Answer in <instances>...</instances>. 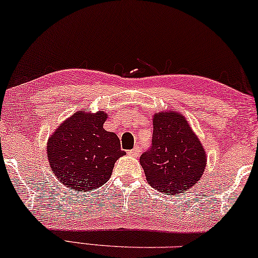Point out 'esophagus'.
Listing matches in <instances>:
<instances>
[{"mask_svg":"<svg viewBox=\"0 0 258 258\" xmlns=\"http://www.w3.org/2000/svg\"><path fill=\"white\" fill-rule=\"evenodd\" d=\"M128 154H129V156H133V157L138 156V154H140V148H138V146H135L133 150L128 151Z\"/></svg>","mask_w":258,"mask_h":258,"instance_id":"1","label":"esophagus"}]
</instances>
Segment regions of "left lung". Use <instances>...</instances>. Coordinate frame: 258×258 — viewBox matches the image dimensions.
I'll use <instances>...</instances> for the list:
<instances>
[{"mask_svg": "<svg viewBox=\"0 0 258 258\" xmlns=\"http://www.w3.org/2000/svg\"><path fill=\"white\" fill-rule=\"evenodd\" d=\"M152 122V146L140 159L146 181L166 195L187 191L207 167L203 145L181 113H156Z\"/></svg>", "mask_w": 258, "mask_h": 258, "instance_id": "obj_1", "label": "left lung"}]
</instances>
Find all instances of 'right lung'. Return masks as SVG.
Listing matches in <instances>:
<instances>
[{
    "instance_id": "right-lung-1",
    "label": "right lung",
    "mask_w": 258,
    "mask_h": 258,
    "mask_svg": "<svg viewBox=\"0 0 258 258\" xmlns=\"http://www.w3.org/2000/svg\"><path fill=\"white\" fill-rule=\"evenodd\" d=\"M105 112H77L57 126L47 142L49 166L70 190L98 189L109 180L124 156L116 134L104 129Z\"/></svg>"
}]
</instances>
